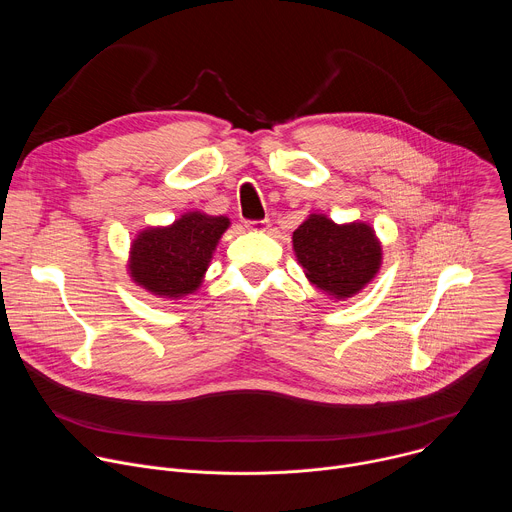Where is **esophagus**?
<instances>
[{
    "label": "esophagus",
    "mask_w": 512,
    "mask_h": 512,
    "mask_svg": "<svg viewBox=\"0 0 512 512\" xmlns=\"http://www.w3.org/2000/svg\"><path fill=\"white\" fill-rule=\"evenodd\" d=\"M245 227L249 231H255V233H263L269 229V218H263V221H247Z\"/></svg>",
    "instance_id": "1"
}]
</instances>
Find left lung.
<instances>
[{
    "instance_id": "8db88e82",
    "label": "left lung",
    "mask_w": 512,
    "mask_h": 512,
    "mask_svg": "<svg viewBox=\"0 0 512 512\" xmlns=\"http://www.w3.org/2000/svg\"><path fill=\"white\" fill-rule=\"evenodd\" d=\"M291 239L310 283L334 300L352 298L381 269V243L367 223L336 225L326 214H310Z\"/></svg>"
}]
</instances>
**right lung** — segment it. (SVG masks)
Segmentation results:
<instances>
[{"mask_svg":"<svg viewBox=\"0 0 512 512\" xmlns=\"http://www.w3.org/2000/svg\"><path fill=\"white\" fill-rule=\"evenodd\" d=\"M229 225L227 216L194 210L168 227L141 231L129 251L131 279L158 298L180 300L194 294Z\"/></svg>","mask_w":512,"mask_h":512,"instance_id":"obj_1","label":"right lung"}]
</instances>
